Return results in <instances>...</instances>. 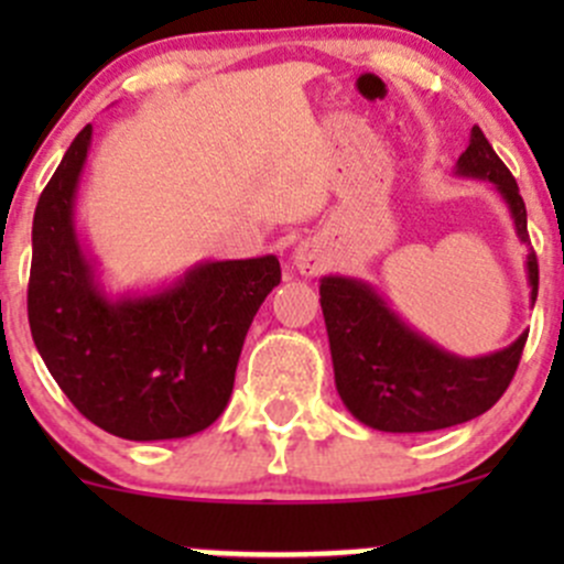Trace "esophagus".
<instances>
[{"instance_id": "obj_1", "label": "esophagus", "mask_w": 564, "mask_h": 564, "mask_svg": "<svg viewBox=\"0 0 564 564\" xmlns=\"http://www.w3.org/2000/svg\"><path fill=\"white\" fill-rule=\"evenodd\" d=\"M294 264H297V270L305 272V275H316V272L324 270L322 250L311 246V242H300V246L294 248Z\"/></svg>"}]
</instances>
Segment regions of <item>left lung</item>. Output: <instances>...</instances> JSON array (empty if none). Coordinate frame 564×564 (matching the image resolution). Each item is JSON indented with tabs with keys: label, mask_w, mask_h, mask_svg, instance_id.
<instances>
[{
	"label": "left lung",
	"mask_w": 564,
	"mask_h": 564,
	"mask_svg": "<svg viewBox=\"0 0 564 564\" xmlns=\"http://www.w3.org/2000/svg\"><path fill=\"white\" fill-rule=\"evenodd\" d=\"M458 174L494 182L508 202L516 235L529 246L527 207L519 185L477 124L471 128L469 147L458 158ZM527 275L534 303V250L527 253ZM318 294L340 401L360 423L390 434L451 429L488 412L513 382L527 344V333H521L502 351L458 357L414 333L368 283L357 278H322Z\"/></svg>",
	"instance_id": "left-lung-1"
}]
</instances>
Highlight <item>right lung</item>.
<instances>
[{
    "label": "right lung",
    "instance_id": "right-lung-1",
    "mask_svg": "<svg viewBox=\"0 0 564 564\" xmlns=\"http://www.w3.org/2000/svg\"><path fill=\"white\" fill-rule=\"evenodd\" d=\"M93 124L67 147L32 224L26 311L45 368L98 429L182 440L220 417L256 311L281 283L275 256L204 261L163 292L108 300L78 246L73 207Z\"/></svg>",
    "mask_w": 564,
    "mask_h": 564
}]
</instances>
